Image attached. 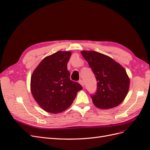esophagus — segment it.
Listing matches in <instances>:
<instances>
[{
  "label": "esophagus",
  "instance_id": "esophagus-1",
  "mask_svg": "<svg viewBox=\"0 0 150 150\" xmlns=\"http://www.w3.org/2000/svg\"><path fill=\"white\" fill-rule=\"evenodd\" d=\"M79 84L83 87V86H84V83H83V81L82 80H79Z\"/></svg>",
  "mask_w": 150,
  "mask_h": 150
}]
</instances>
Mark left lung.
Segmentation results:
<instances>
[{
    "label": "left lung",
    "instance_id": "8db88e82",
    "mask_svg": "<svg viewBox=\"0 0 150 150\" xmlns=\"http://www.w3.org/2000/svg\"><path fill=\"white\" fill-rule=\"evenodd\" d=\"M97 81V90L91 95L94 104L100 109L117 106L126 98L129 78L125 68L108 56L96 51H81Z\"/></svg>",
    "mask_w": 150,
    "mask_h": 150
}]
</instances>
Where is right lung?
I'll return each mask as SVG.
<instances>
[{
  "mask_svg": "<svg viewBox=\"0 0 150 150\" xmlns=\"http://www.w3.org/2000/svg\"><path fill=\"white\" fill-rule=\"evenodd\" d=\"M71 55L69 51L54 53L42 59L32 74V94L47 112L56 114L65 111L83 89L78 83L70 79L67 64Z\"/></svg>",
  "mask_w": 150,
  "mask_h": 150,
  "instance_id": "add662e5",
  "label": "right lung"
}]
</instances>
